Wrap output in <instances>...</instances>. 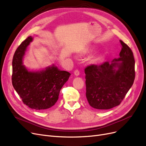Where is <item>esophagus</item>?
I'll return each instance as SVG.
<instances>
[{
    "mask_svg": "<svg viewBox=\"0 0 146 146\" xmlns=\"http://www.w3.org/2000/svg\"><path fill=\"white\" fill-rule=\"evenodd\" d=\"M74 74H75L76 76H79V73H80L79 70L78 69H76V70L74 71Z\"/></svg>",
    "mask_w": 146,
    "mask_h": 146,
    "instance_id": "esophagus-1",
    "label": "esophagus"
}]
</instances>
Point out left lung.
<instances>
[{
	"mask_svg": "<svg viewBox=\"0 0 146 146\" xmlns=\"http://www.w3.org/2000/svg\"><path fill=\"white\" fill-rule=\"evenodd\" d=\"M119 58L85 69L86 97L90 105L98 110L119 106L134 83L135 60L131 48L120 40Z\"/></svg>",
	"mask_w": 146,
	"mask_h": 146,
	"instance_id": "obj_1",
	"label": "left lung"
}]
</instances>
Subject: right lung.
Returning a JSON list of instances; mask_svg holds the SVG:
<instances>
[{
    "label": "right lung",
    "mask_w": 146,
    "mask_h": 146,
    "mask_svg": "<svg viewBox=\"0 0 146 146\" xmlns=\"http://www.w3.org/2000/svg\"><path fill=\"white\" fill-rule=\"evenodd\" d=\"M33 38L28 37L15 50L12 59V83L23 103L30 108L43 110L53 106L62 86L70 73L54 66L40 72H29L23 65V58Z\"/></svg>",
    "instance_id": "right-lung-1"
}]
</instances>
